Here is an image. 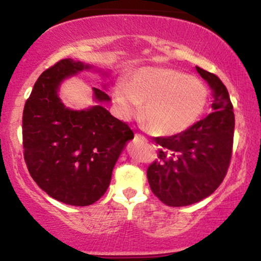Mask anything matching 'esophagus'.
<instances>
[{
  "instance_id": "esophagus-1",
  "label": "esophagus",
  "mask_w": 261,
  "mask_h": 261,
  "mask_svg": "<svg viewBox=\"0 0 261 261\" xmlns=\"http://www.w3.org/2000/svg\"><path fill=\"white\" fill-rule=\"evenodd\" d=\"M135 140H137V141H142V142H147V139H146L145 136H142V135H140V134H136V135H135Z\"/></svg>"
}]
</instances>
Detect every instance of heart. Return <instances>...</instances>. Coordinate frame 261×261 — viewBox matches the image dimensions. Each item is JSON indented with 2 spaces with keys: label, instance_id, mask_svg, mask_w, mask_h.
<instances>
[{
  "label": "heart",
  "instance_id": "obj_1",
  "mask_svg": "<svg viewBox=\"0 0 261 261\" xmlns=\"http://www.w3.org/2000/svg\"><path fill=\"white\" fill-rule=\"evenodd\" d=\"M130 88L118 85L114 100L121 115L131 118L142 110V121L157 136L188 130L203 112L207 89L200 80L172 68L145 67L130 77Z\"/></svg>",
  "mask_w": 261,
  "mask_h": 261
}]
</instances>
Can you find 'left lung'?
<instances>
[{"mask_svg":"<svg viewBox=\"0 0 261 261\" xmlns=\"http://www.w3.org/2000/svg\"><path fill=\"white\" fill-rule=\"evenodd\" d=\"M196 71L211 88L214 112L180 134L154 139L160 160L147 169L152 193L173 207L211 195L226 176L232 154L234 113L228 91L216 74Z\"/></svg>","mask_w":261,"mask_h":261,"instance_id":"1","label":"left lung"}]
</instances>
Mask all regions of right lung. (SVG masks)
Wrapping results in <instances>:
<instances>
[{
	"label": "right lung",
	"mask_w": 261,
	"mask_h": 261,
	"mask_svg": "<svg viewBox=\"0 0 261 261\" xmlns=\"http://www.w3.org/2000/svg\"><path fill=\"white\" fill-rule=\"evenodd\" d=\"M89 70L94 66L59 61L40 74L23 110V148L32 178L53 199L72 206L92 205L106 194L119 155L134 139L130 127L103 107L110 101L103 89L92 88L97 106L74 110L62 103L64 81Z\"/></svg>",
	"instance_id": "right-lung-1"
}]
</instances>
